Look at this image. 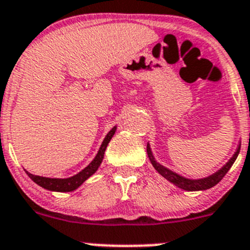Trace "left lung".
Listing matches in <instances>:
<instances>
[{"instance_id": "left-lung-1", "label": "left lung", "mask_w": 250, "mask_h": 250, "mask_svg": "<svg viewBox=\"0 0 250 250\" xmlns=\"http://www.w3.org/2000/svg\"><path fill=\"white\" fill-rule=\"evenodd\" d=\"M239 150H241V146H238V149H237V151L234 152L233 156L231 157V160H229V161L227 162V164L225 165V166L222 167L220 171H217L216 173L211 174V176L207 177V178H203V179H188V178H184V177L179 176V174L174 173V172L169 171V169H167L166 167L161 166L160 164H157V162L155 161L154 156H152L149 144H147V146H146L147 156H149L150 161H151L152 166L155 167V169H156V171L159 172L162 177H165L167 181H169L171 183H173L174 186H177L178 188H181V189L189 190V192H193V190L209 189V188L214 187L215 184L219 183V182L224 178L225 174L229 172V169L231 168L232 165L234 164V161H236L237 156H238V154H239Z\"/></svg>"}]
</instances>
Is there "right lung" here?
<instances>
[{"label": "right lung", "instance_id": "1", "mask_svg": "<svg viewBox=\"0 0 250 250\" xmlns=\"http://www.w3.org/2000/svg\"><path fill=\"white\" fill-rule=\"evenodd\" d=\"M115 132H116V127H113L112 129L108 132V134L106 135L105 139H104L103 144H101L100 146V150H99L95 159L89 164L88 167H85L83 171H81L78 174H76V176L69 177V178L60 179V178H46V177L34 176V174L29 173V172H26V174H28V176L30 177V178L38 184V186L42 187V188H45V189L52 190V192H72V190L77 189L79 186H82L83 182H85L91 174L95 173L96 169L99 168L100 164L103 162L104 154H105L106 147H107L108 143H110L111 138L113 137Z\"/></svg>", "mask_w": 250, "mask_h": 250}]
</instances>
